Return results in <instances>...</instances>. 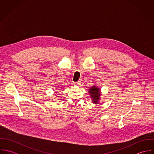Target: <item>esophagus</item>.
Listing matches in <instances>:
<instances>
[{
	"mask_svg": "<svg viewBox=\"0 0 154 154\" xmlns=\"http://www.w3.org/2000/svg\"><path fill=\"white\" fill-rule=\"evenodd\" d=\"M81 81H78V82L74 83V85H75V86H79V85H81Z\"/></svg>",
	"mask_w": 154,
	"mask_h": 154,
	"instance_id": "1",
	"label": "esophagus"
}]
</instances>
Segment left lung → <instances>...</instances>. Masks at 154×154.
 I'll return each instance as SVG.
<instances>
[{
  "instance_id": "obj_1",
  "label": "left lung",
  "mask_w": 154,
  "mask_h": 154,
  "mask_svg": "<svg viewBox=\"0 0 154 154\" xmlns=\"http://www.w3.org/2000/svg\"><path fill=\"white\" fill-rule=\"evenodd\" d=\"M88 93L90 95V97L92 100V102L94 104H98L100 103V100L101 99V90L96 85L91 86V87L88 89Z\"/></svg>"
}]
</instances>
